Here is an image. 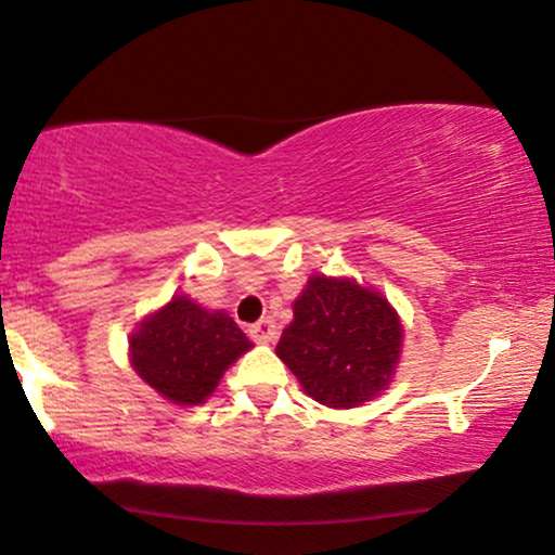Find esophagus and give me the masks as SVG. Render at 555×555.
<instances>
[{"instance_id":"1","label":"esophagus","mask_w":555,"mask_h":555,"mask_svg":"<svg viewBox=\"0 0 555 555\" xmlns=\"http://www.w3.org/2000/svg\"><path fill=\"white\" fill-rule=\"evenodd\" d=\"M276 324L271 322V319H261V322H256L254 326H248V337L254 341H259V345H269V341L276 339Z\"/></svg>"}]
</instances>
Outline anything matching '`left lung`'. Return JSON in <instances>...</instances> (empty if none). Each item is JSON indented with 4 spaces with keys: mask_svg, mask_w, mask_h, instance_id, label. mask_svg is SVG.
<instances>
[{
    "mask_svg": "<svg viewBox=\"0 0 555 555\" xmlns=\"http://www.w3.org/2000/svg\"><path fill=\"white\" fill-rule=\"evenodd\" d=\"M400 345L402 324L385 296L349 279L311 276L276 354L309 397L349 410L385 389Z\"/></svg>",
    "mask_w": 555,
    "mask_h": 555,
    "instance_id": "1",
    "label": "left lung"
}]
</instances>
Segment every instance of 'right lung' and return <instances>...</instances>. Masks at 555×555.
Listing matches in <instances>:
<instances>
[{
	"label": "right lung",
	"mask_w": 555,
	"mask_h": 555,
	"mask_svg": "<svg viewBox=\"0 0 555 555\" xmlns=\"http://www.w3.org/2000/svg\"><path fill=\"white\" fill-rule=\"evenodd\" d=\"M251 341L223 311L173 296L130 337V359L147 385L176 404H201Z\"/></svg>",
	"instance_id": "obj_1"
}]
</instances>
